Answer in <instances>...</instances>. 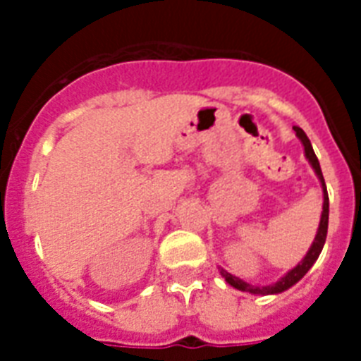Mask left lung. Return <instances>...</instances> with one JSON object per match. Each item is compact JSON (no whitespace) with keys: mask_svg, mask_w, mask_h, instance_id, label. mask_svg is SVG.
I'll return each instance as SVG.
<instances>
[{"mask_svg":"<svg viewBox=\"0 0 361 361\" xmlns=\"http://www.w3.org/2000/svg\"><path fill=\"white\" fill-rule=\"evenodd\" d=\"M296 130V136L302 140L303 144V149H305V157L307 161L311 163L313 166L314 174L319 176L320 183H322V192H324V204H322V215H320V225H319V231H317V236H314L313 245L309 247L307 255L303 257V260L298 264L296 268H292L290 271L286 275H283L277 283L274 285H268V286H255V285H249L247 281L240 279L236 275L228 274L226 269L221 268V275L225 277V281L228 283L231 286L238 288L241 292H251V294H279V292H285L288 290L292 285H296L298 281L302 279L303 275L307 274L311 266L317 262V258H319L320 251H322V247H324V241H326V234H328V215H330V200H328V191H326V183H324V176H322V170H320V163L317 155L313 152V146H311V142H309L307 135L303 133L300 127H294Z\"/></svg>","mask_w":361,"mask_h":361,"instance_id":"1","label":"left lung"}]
</instances>
